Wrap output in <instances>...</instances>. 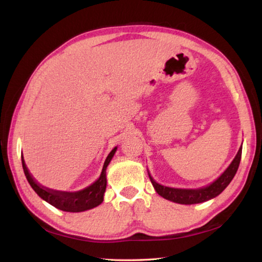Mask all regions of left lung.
I'll use <instances>...</instances> for the list:
<instances>
[{"mask_svg": "<svg viewBox=\"0 0 262 262\" xmlns=\"http://www.w3.org/2000/svg\"><path fill=\"white\" fill-rule=\"evenodd\" d=\"M241 156H242V146L238 149L235 158L233 159V162L226 168L225 172H224L216 181H213L211 184L205 186V188L174 189V188H168V186H164V185L158 184L157 182H155L150 174H149V179H150L154 188L156 190L157 193L159 195H162L165 199L176 202V204H182V205L200 204V202H205L207 200L215 198V196L221 194L222 192L226 189V186L231 183V181L236 174L239 162H241Z\"/></svg>", "mask_w": 262, "mask_h": 262, "instance_id": "1", "label": "left lung"}]
</instances>
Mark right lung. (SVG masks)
Masks as SVG:
<instances>
[{
  "instance_id": "right-lung-1",
  "label": "right lung",
  "mask_w": 262,
  "mask_h": 262,
  "mask_svg": "<svg viewBox=\"0 0 262 262\" xmlns=\"http://www.w3.org/2000/svg\"><path fill=\"white\" fill-rule=\"evenodd\" d=\"M116 149L117 147H115L113 150L108 154L98 180H96L93 184H90L87 188L77 192L52 190L40 185L29 173L28 168L26 166L24 157L21 158V161H23L25 175L27 180H28L30 186L42 200H45L46 202H49L50 205L54 206L57 209L63 211L80 212L92 209V208L97 207L103 202L104 193L106 190V183H107V181H106V168H107L110 162L112 161V158H113Z\"/></svg>"
}]
</instances>
